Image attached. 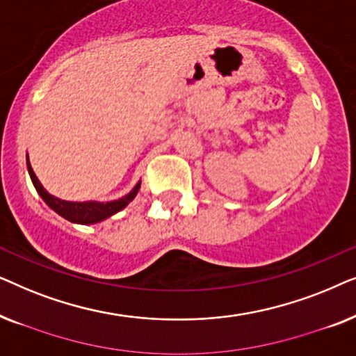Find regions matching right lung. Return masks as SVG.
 Wrapping results in <instances>:
<instances>
[{"instance_id": "add662e5", "label": "right lung", "mask_w": 356, "mask_h": 356, "mask_svg": "<svg viewBox=\"0 0 356 356\" xmlns=\"http://www.w3.org/2000/svg\"><path fill=\"white\" fill-rule=\"evenodd\" d=\"M27 170H29V175H31L33 186H35L37 193L40 194V197L43 199V201L47 202V206L53 209L58 216L66 218V220H70L72 223H81V225H90V223L102 222V220H105V218L115 216L116 212H120L121 209H124L131 201H133L140 188V181H138V184H136V186L131 189L126 196L116 199V201H110V202L63 201V199L51 196V194L42 186V183L38 181L37 175L33 173L31 162H29V155H27Z\"/></svg>"}]
</instances>
